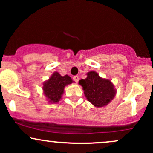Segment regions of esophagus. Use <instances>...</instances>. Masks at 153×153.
<instances>
[{
    "instance_id": "1",
    "label": "esophagus",
    "mask_w": 153,
    "mask_h": 153,
    "mask_svg": "<svg viewBox=\"0 0 153 153\" xmlns=\"http://www.w3.org/2000/svg\"><path fill=\"white\" fill-rule=\"evenodd\" d=\"M73 80H75V82H78V80H79V77L78 76V75H75V76L73 77Z\"/></svg>"
}]
</instances>
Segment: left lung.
I'll use <instances>...</instances> for the list:
<instances>
[{
	"instance_id": "8db88e82",
	"label": "left lung",
	"mask_w": 153,
	"mask_h": 153,
	"mask_svg": "<svg viewBox=\"0 0 153 153\" xmlns=\"http://www.w3.org/2000/svg\"><path fill=\"white\" fill-rule=\"evenodd\" d=\"M86 75V78L79 80V84L88 101L97 108L107 106L117 94L114 85L108 79L100 77L96 71H90Z\"/></svg>"
}]
</instances>
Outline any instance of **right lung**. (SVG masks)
Segmentation results:
<instances>
[{"label": "right lung", "mask_w": 153, "mask_h": 153, "mask_svg": "<svg viewBox=\"0 0 153 153\" xmlns=\"http://www.w3.org/2000/svg\"><path fill=\"white\" fill-rule=\"evenodd\" d=\"M73 82L69 75L62 76L58 72H54L43 83L44 95L51 103L59 102L64 93L65 88Z\"/></svg>", "instance_id": "obj_1"}]
</instances>
